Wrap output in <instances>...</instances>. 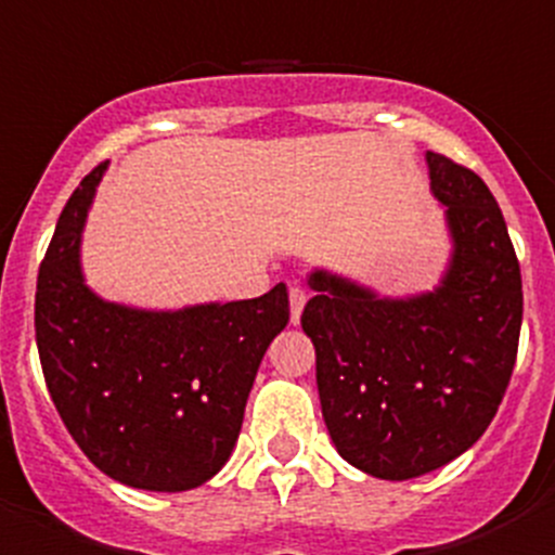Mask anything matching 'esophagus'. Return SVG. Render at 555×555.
<instances>
[{"label": "esophagus", "mask_w": 555, "mask_h": 555, "mask_svg": "<svg viewBox=\"0 0 555 555\" xmlns=\"http://www.w3.org/2000/svg\"><path fill=\"white\" fill-rule=\"evenodd\" d=\"M306 302H308L306 288H300V286L288 288V306H292V322H294V325L300 322V313H302V308H306Z\"/></svg>", "instance_id": "esophagus-1"}]
</instances>
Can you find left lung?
Segmentation results:
<instances>
[{"label": "left lung", "mask_w": 555, "mask_h": 555, "mask_svg": "<svg viewBox=\"0 0 555 555\" xmlns=\"http://www.w3.org/2000/svg\"><path fill=\"white\" fill-rule=\"evenodd\" d=\"M428 166L453 235L442 286L380 300L313 272L300 317L333 444L384 480L444 467L478 442L508 389L522 325L519 261L492 191L448 155L428 152Z\"/></svg>", "instance_id": "8db88e82"}]
</instances>
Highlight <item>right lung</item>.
Listing matches in <instances>:
<instances>
[{"label": "right lung", "instance_id": "obj_1", "mask_svg": "<svg viewBox=\"0 0 555 555\" xmlns=\"http://www.w3.org/2000/svg\"><path fill=\"white\" fill-rule=\"evenodd\" d=\"M105 164L68 197L38 269L47 389L82 453L113 480L185 492L219 473L261 358L288 325L286 283L238 302L135 311L82 283L80 230Z\"/></svg>", "mask_w": 555, "mask_h": 555}]
</instances>
